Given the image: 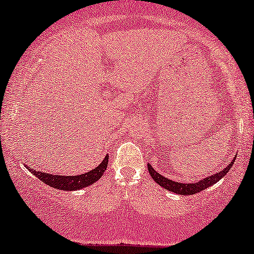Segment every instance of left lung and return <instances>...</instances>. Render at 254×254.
Here are the masks:
<instances>
[{
  "mask_svg": "<svg viewBox=\"0 0 254 254\" xmlns=\"http://www.w3.org/2000/svg\"><path fill=\"white\" fill-rule=\"evenodd\" d=\"M234 161L235 158H233L231 163L227 164V167H226L225 169H222L221 172L213 174V175H209L208 177H204V179L200 180V181L195 183H180L173 181V180H169L168 177L162 176L160 173H157L156 170L150 166V164H148V170L150 176L154 179V181L156 182L158 186H161L162 188L167 189V190L172 191V193H175L177 195H193L200 193V191L204 190V189L210 187V186L215 185V183L219 182L225 175H227L228 170H230L231 167L234 164Z\"/></svg>",
  "mask_w": 254,
  "mask_h": 254,
  "instance_id": "1",
  "label": "left lung"
}]
</instances>
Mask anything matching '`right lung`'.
Wrapping results in <instances>:
<instances>
[{
    "mask_svg": "<svg viewBox=\"0 0 254 254\" xmlns=\"http://www.w3.org/2000/svg\"><path fill=\"white\" fill-rule=\"evenodd\" d=\"M108 162H109V155H106L102 163L99 164L97 168L91 170L86 174H82V175L77 176H61V175H53V174L48 173H42V172H36L33 168H28L30 173L34 174L38 177L40 181H42L46 185L51 186L52 188L60 189V190H78V189L86 188L88 186L96 183L100 177L103 176L104 172L108 168Z\"/></svg>",
    "mask_w": 254,
    "mask_h": 254,
    "instance_id": "1",
    "label": "right lung"
}]
</instances>
